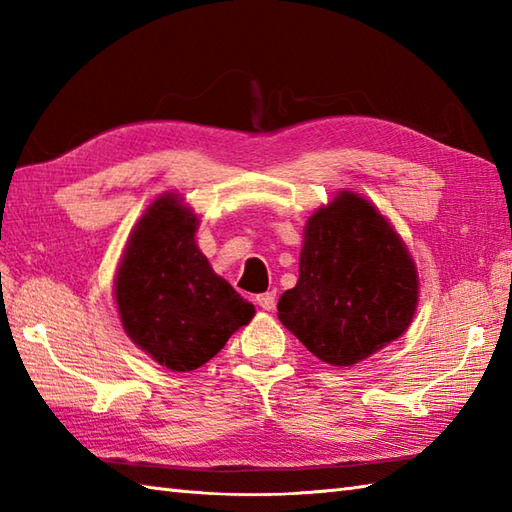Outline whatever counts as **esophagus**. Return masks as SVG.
<instances>
[{"instance_id":"esophagus-1","label":"esophagus","mask_w":512,"mask_h":512,"mask_svg":"<svg viewBox=\"0 0 512 512\" xmlns=\"http://www.w3.org/2000/svg\"><path fill=\"white\" fill-rule=\"evenodd\" d=\"M275 292H264V295H257V303L262 310H273L275 308Z\"/></svg>"}]
</instances>
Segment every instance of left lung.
<instances>
[{
	"label": "left lung",
	"mask_w": 512,
	"mask_h": 512,
	"mask_svg": "<svg viewBox=\"0 0 512 512\" xmlns=\"http://www.w3.org/2000/svg\"><path fill=\"white\" fill-rule=\"evenodd\" d=\"M418 306L416 264L385 215L341 191L312 213L299 281L281 295L279 321L323 363H361L409 328Z\"/></svg>",
	"instance_id": "8db88e82"
}]
</instances>
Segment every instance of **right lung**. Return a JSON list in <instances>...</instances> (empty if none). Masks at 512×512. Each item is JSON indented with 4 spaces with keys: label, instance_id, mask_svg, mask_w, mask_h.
<instances>
[{
    "label": "right lung",
    "instance_id": "obj_1",
    "mask_svg": "<svg viewBox=\"0 0 512 512\" xmlns=\"http://www.w3.org/2000/svg\"><path fill=\"white\" fill-rule=\"evenodd\" d=\"M198 224L178 195H160L129 235L114 279L125 334L173 372L211 361L255 314L200 253Z\"/></svg>",
    "mask_w": 512,
    "mask_h": 512
}]
</instances>
